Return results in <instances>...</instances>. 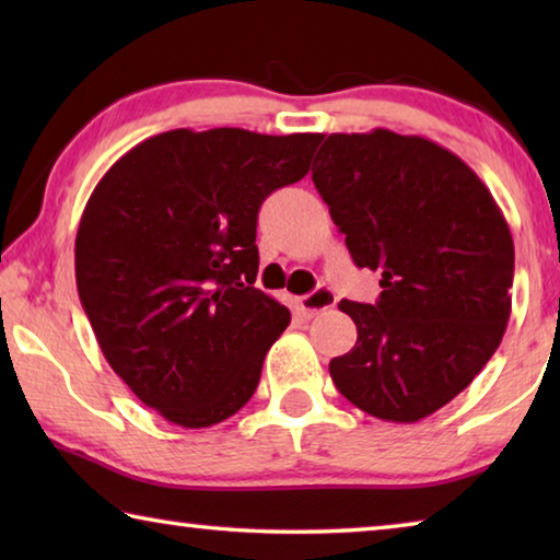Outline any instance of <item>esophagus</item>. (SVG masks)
<instances>
[{
  "mask_svg": "<svg viewBox=\"0 0 560 560\" xmlns=\"http://www.w3.org/2000/svg\"><path fill=\"white\" fill-rule=\"evenodd\" d=\"M338 303V296L330 289H316L306 293V296L299 299V306L303 311V316L306 318H314L318 314H326V311H330Z\"/></svg>",
  "mask_w": 560,
  "mask_h": 560,
  "instance_id": "34e87169",
  "label": "esophagus"
}]
</instances>
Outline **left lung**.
I'll return each mask as SVG.
<instances>
[{"label":"left lung","instance_id":"8db88e82","mask_svg":"<svg viewBox=\"0 0 560 560\" xmlns=\"http://www.w3.org/2000/svg\"><path fill=\"white\" fill-rule=\"evenodd\" d=\"M314 165L350 257L383 277L375 306L338 303L358 340L330 360V377L363 412L420 422L454 400L504 338L509 224L477 173L422 136L330 132Z\"/></svg>","mask_w":560,"mask_h":560}]
</instances>
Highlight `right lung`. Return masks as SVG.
<instances>
[{
  "instance_id": "right-lung-1",
  "label": "right lung",
  "mask_w": 560,
  "mask_h": 560,
  "mask_svg": "<svg viewBox=\"0 0 560 560\" xmlns=\"http://www.w3.org/2000/svg\"><path fill=\"white\" fill-rule=\"evenodd\" d=\"M320 132L177 128L138 143L89 197L75 287L108 365L187 430L249 402L291 314L254 289L261 202L308 173Z\"/></svg>"
}]
</instances>
